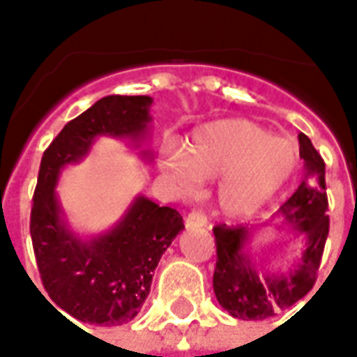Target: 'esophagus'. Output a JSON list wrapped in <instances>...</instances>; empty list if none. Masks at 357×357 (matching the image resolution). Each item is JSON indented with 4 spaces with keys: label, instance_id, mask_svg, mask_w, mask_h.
<instances>
[{
    "label": "esophagus",
    "instance_id": "34e87169",
    "mask_svg": "<svg viewBox=\"0 0 357 357\" xmlns=\"http://www.w3.org/2000/svg\"><path fill=\"white\" fill-rule=\"evenodd\" d=\"M206 216L201 212H189L185 216V227L187 229H195V227H204L206 225Z\"/></svg>",
    "mask_w": 357,
    "mask_h": 357
}]
</instances>
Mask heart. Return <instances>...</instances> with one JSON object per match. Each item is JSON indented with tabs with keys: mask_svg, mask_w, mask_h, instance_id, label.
<instances>
[{
	"mask_svg": "<svg viewBox=\"0 0 357 357\" xmlns=\"http://www.w3.org/2000/svg\"><path fill=\"white\" fill-rule=\"evenodd\" d=\"M298 164V147L247 118L199 126L183 151L160 158L164 176L181 193H195L201 179L220 178L216 202L227 218H248L275 197Z\"/></svg>",
	"mask_w": 357,
	"mask_h": 357,
	"instance_id": "1",
	"label": "heart"
}]
</instances>
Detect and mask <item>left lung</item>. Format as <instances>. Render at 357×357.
I'll list each match as a JSON object with an SVG mask.
<instances>
[{
	"label": "left lung",
	"mask_w": 357,
	"mask_h": 357,
	"mask_svg": "<svg viewBox=\"0 0 357 357\" xmlns=\"http://www.w3.org/2000/svg\"><path fill=\"white\" fill-rule=\"evenodd\" d=\"M298 141L304 179L275 214L283 218V225H275V231L289 227L294 237L302 239L298 262L292 268H271L266 262H255L250 245L256 233L268 227L271 220L256 227H214L218 256L214 294L220 306L237 319H268L304 298L315 283L329 235V216L325 214V162L307 135L300 133Z\"/></svg>",
	"instance_id": "obj_1"
}]
</instances>
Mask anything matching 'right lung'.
Wrapping results in <instances>:
<instances>
[{"mask_svg": "<svg viewBox=\"0 0 357 357\" xmlns=\"http://www.w3.org/2000/svg\"><path fill=\"white\" fill-rule=\"evenodd\" d=\"M151 105L149 95H107L70 120L42 156L30 216L36 262L50 298L82 323L112 327L132 321L147 300L160 256L185 229L178 210L135 195L110 229L80 235L57 195L61 172L82 162L101 135L124 139L151 160L141 149L153 122Z\"/></svg>", "mask_w": 357, "mask_h": 357, "instance_id": "right-lung-1", "label": "right lung"}]
</instances>
